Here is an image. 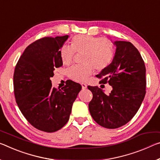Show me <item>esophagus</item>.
Segmentation results:
<instances>
[{
    "label": "esophagus",
    "instance_id": "34e87169",
    "mask_svg": "<svg viewBox=\"0 0 160 160\" xmlns=\"http://www.w3.org/2000/svg\"><path fill=\"white\" fill-rule=\"evenodd\" d=\"M81 86H82V89H86V88H87V85L85 84V83H82V84H81Z\"/></svg>",
    "mask_w": 160,
    "mask_h": 160
}]
</instances>
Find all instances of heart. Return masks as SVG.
<instances>
[{
    "label": "heart",
    "mask_w": 160,
    "mask_h": 160,
    "mask_svg": "<svg viewBox=\"0 0 160 160\" xmlns=\"http://www.w3.org/2000/svg\"><path fill=\"white\" fill-rule=\"evenodd\" d=\"M75 52L82 53L83 65H74L68 71L71 79L83 82L92 74L93 68L102 71L112 62L115 55V48L110 40L88 35H77L71 39L70 47H63L60 58L65 65L72 62Z\"/></svg>",
    "instance_id": "b5f03b06"
}]
</instances>
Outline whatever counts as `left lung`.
<instances>
[{"label": "left lung", "mask_w": 160, "mask_h": 160, "mask_svg": "<svg viewBox=\"0 0 160 160\" xmlns=\"http://www.w3.org/2000/svg\"><path fill=\"white\" fill-rule=\"evenodd\" d=\"M112 62L98 78L100 83L112 86L109 95L98 86H88L92 93L89 110L98 125L108 129L120 128L135 115L146 93V68L138 50L127 41H115Z\"/></svg>", "instance_id": "obj_1"}]
</instances>
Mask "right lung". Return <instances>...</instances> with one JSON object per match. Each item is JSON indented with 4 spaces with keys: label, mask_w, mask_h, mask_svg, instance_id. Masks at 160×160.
Wrapping results in <instances>:
<instances>
[{
    "label": "right lung",
    "mask_w": 160,
    "mask_h": 160,
    "mask_svg": "<svg viewBox=\"0 0 160 160\" xmlns=\"http://www.w3.org/2000/svg\"><path fill=\"white\" fill-rule=\"evenodd\" d=\"M68 35L45 37L25 48L16 65L14 94L18 106L28 122L38 130L53 132L69 120L72 104L82 86L68 80L58 90L50 78L62 65L60 49Z\"/></svg>",
    "instance_id": "1"
}]
</instances>
